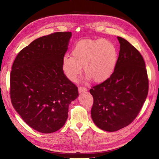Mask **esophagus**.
<instances>
[{"label":"esophagus","instance_id":"1","mask_svg":"<svg viewBox=\"0 0 159 159\" xmlns=\"http://www.w3.org/2000/svg\"><path fill=\"white\" fill-rule=\"evenodd\" d=\"M78 90L80 93H83V92H85L87 90V89L84 86H81V87H79L78 88Z\"/></svg>","mask_w":159,"mask_h":159}]
</instances>
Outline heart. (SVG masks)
I'll use <instances>...</instances> for the list:
<instances>
[{"instance_id":"1","label":"heart","mask_w":159,"mask_h":159,"mask_svg":"<svg viewBox=\"0 0 159 159\" xmlns=\"http://www.w3.org/2000/svg\"><path fill=\"white\" fill-rule=\"evenodd\" d=\"M72 56L65 55L63 69L66 76L75 81L82 70L94 82L107 80L114 72L117 62V50L107 39H85L79 41L72 50Z\"/></svg>"}]
</instances>
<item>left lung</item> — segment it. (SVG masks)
<instances>
[{
	"label": "left lung",
	"instance_id": "1",
	"mask_svg": "<svg viewBox=\"0 0 159 159\" xmlns=\"http://www.w3.org/2000/svg\"><path fill=\"white\" fill-rule=\"evenodd\" d=\"M115 69L102 84L93 86L91 116L101 129L112 132L129 125L137 118L148 94L149 80L139 51L122 37Z\"/></svg>",
	"mask_w": 159,
	"mask_h": 159
}]
</instances>
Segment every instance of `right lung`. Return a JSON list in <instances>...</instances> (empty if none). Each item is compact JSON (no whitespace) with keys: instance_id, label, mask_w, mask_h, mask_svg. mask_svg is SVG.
<instances>
[{"instance_id":"add662e5","label":"right lung","mask_w":159,"mask_h":159,"mask_svg":"<svg viewBox=\"0 0 159 159\" xmlns=\"http://www.w3.org/2000/svg\"><path fill=\"white\" fill-rule=\"evenodd\" d=\"M70 32L39 37L21 50L12 65L10 98L16 111L34 129L54 133L64 125L78 87L63 72Z\"/></svg>"}]
</instances>
